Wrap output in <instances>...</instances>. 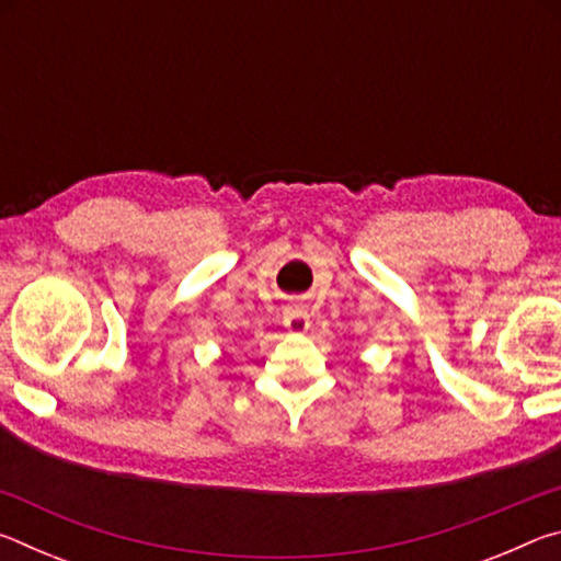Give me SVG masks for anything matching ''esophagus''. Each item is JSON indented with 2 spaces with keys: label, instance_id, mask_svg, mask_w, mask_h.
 Listing matches in <instances>:
<instances>
[{
  "label": "esophagus",
  "instance_id": "obj_1",
  "mask_svg": "<svg viewBox=\"0 0 561 561\" xmlns=\"http://www.w3.org/2000/svg\"><path fill=\"white\" fill-rule=\"evenodd\" d=\"M284 329H287L289 334H304V331L309 329L307 311H304L301 307H297V304H291V307H287V311H284Z\"/></svg>",
  "mask_w": 561,
  "mask_h": 561
}]
</instances>
